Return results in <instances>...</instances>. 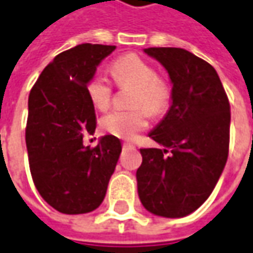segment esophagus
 <instances>
[{"instance_id":"34e87169","label":"esophagus","mask_w":253,"mask_h":253,"mask_svg":"<svg viewBox=\"0 0 253 253\" xmlns=\"http://www.w3.org/2000/svg\"><path fill=\"white\" fill-rule=\"evenodd\" d=\"M123 146H125V148H134V145L130 144V142H125V144H123Z\"/></svg>"}]
</instances>
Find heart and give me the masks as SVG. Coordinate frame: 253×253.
<instances>
[{"mask_svg":"<svg viewBox=\"0 0 253 253\" xmlns=\"http://www.w3.org/2000/svg\"><path fill=\"white\" fill-rule=\"evenodd\" d=\"M115 82L119 86L134 87L131 107L142 108L130 111H112L101 119V127L119 138L131 139L148 126L146 114L159 115L169 107V86L157 78L156 70L137 54H126L115 60L111 65ZM87 94L100 111L111 105L112 87L107 78L94 75L87 84Z\"/></svg>","mask_w":253,"mask_h":253,"instance_id":"1","label":"heart"}]
</instances>
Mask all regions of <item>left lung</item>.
<instances>
[{"instance_id":"obj_1","label":"left lung","mask_w":253,"mask_h":253,"mask_svg":"<svg viewBox=\"0 0 253 253\" xmlns=\"http://www.w3.org/2000/svg\"><path fill=\"white\" fill-rule=\"evenodd\" d=\"M169 74L171 105L149 137L163 149H139V200L163 218H183L212 193L229 153L230 105L212 65L181 47H148Z\"/></svg>"}]
</instances>
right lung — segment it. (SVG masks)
<instances>
[{"instance_id":"right-lung-1","label":"right lung","mask_w":253,"mask_h":253,"mask_svg":"<svg viewBox=\"0 0 253 253\" xmlns=\"http://www.w3.org/2000/svg\"><path fill=\"white\" fill-rule=\"evenodd\" d=\"M116 46L82 43L57 54L28 97V163L35 188L61 213L94 211L105 197L122 152L121 139L104 135L94 148L84 144L96 130L87 84Z\"/></svg>"}]
</instances>
